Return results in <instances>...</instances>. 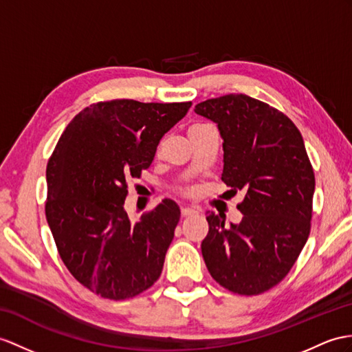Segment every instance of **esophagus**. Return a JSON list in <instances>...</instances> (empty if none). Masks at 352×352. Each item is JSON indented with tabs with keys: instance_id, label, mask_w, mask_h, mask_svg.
I'll return each instance as SVG.
<instances>
[{
	"instance_id": "obj_1",
	"label": "esophagus",
	"mask_w": 352,
	"mask_h": 352,
	"mask_svg": "<svg viewBox=\"0 0 352 352\" xmlns=\"http://www.w3.org/2000/svg\"><path fill=\"white\" fill-rule=\"evenodd\" d=\"M197 210L194 209H190V208H182L181 209V215L185 218V217H191V215H195Z\"/></svg>"
}]
</instances>
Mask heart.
Masks as SVG:
<instances>
[{
    "label": "heart",
    "mask_w": 352,
    "mask_h": 352,
    "mask_svg": "<svg viewBox=\"0 0 352 352\" xmlns=\"http://www.w3.org/2000/svg\"><path fill=\"white\" fill-rule=\"evenodd\" d=\"M199 125H200V124H199ZM192 126H195V125H192ZM176 192H179L181 195L188 197V195H191L192 190H191L190 186H177V188H176Z\"/></svg>",
    "instance_id": "heart-1"
}]
</instances>
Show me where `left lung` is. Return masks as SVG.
Instances as JSON below:
<instances>
[{
  "mask_svg": "<svg viewBox=\"0 0 352 352\" xmlns=\"http://www.w3.org/2000/svg\"><path fill=\"white\" fill-rule=\"evenodd\" d=\"M195 113L218 124L228 192H245L239 224L206 217V267L231 293H265L288 275L311 233L315 175L303 137L285 113L245 94L206 100Z\"/></svg>",
  "mask_w": 352,
  "mask_h": 352,
  "instance_id": "8db88e82",
  "label": "left lung"
}]
</instances>
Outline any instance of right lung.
<instances>
[{
	"instance_id": "obj_1",
	"label": "right lung",
	"mask_w": 352,
	"mask_h": 352,
	"mask_svg": "<svg viewBox=\"0 0 352 352\" xmlns=\"http://www.w3.org/2000/svg\"><path fill=\"white\" fill-rule=\"evenodd\" d=\"M191 104L96 102L72 119L47 161L45 212L58 254L102 298H133L161 275L181 210L166 199L131 221L128 181L149 168L161 137Z\"/></svg>"
}]
</instances>
